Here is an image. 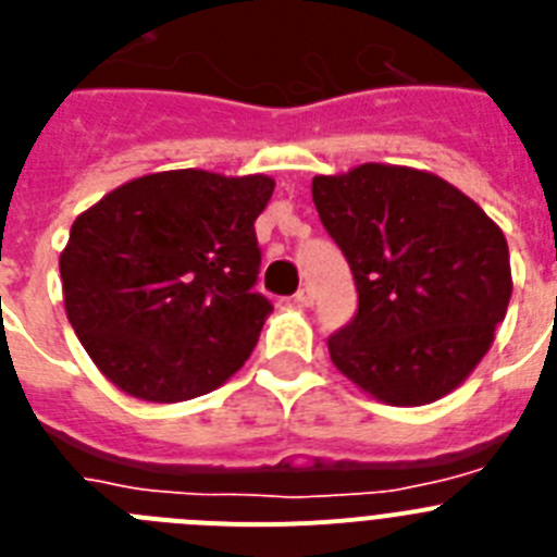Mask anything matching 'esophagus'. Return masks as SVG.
<instances>
[{
	"instance_id": "obj_1",
	"label": "esophagus",
	"mask_w": 557,
	"mask_h": 557,
	"mask_svg": "<svg viewBox=\"0 0 557 557\" xmlns=\"http://www.w3.org/2000/svg\"><path fill=\"white\" fill-rule=\"evenodd\" d=\"M295 304H298V307H312V304H314L312 289H309V287L298 289V293H295Z\"/></svg>"
}]
</instances>
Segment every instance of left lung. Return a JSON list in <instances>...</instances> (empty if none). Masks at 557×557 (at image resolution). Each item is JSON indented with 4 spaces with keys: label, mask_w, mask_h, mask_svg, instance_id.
I'll return each mask as SVG.
<instances>
[{
    "label": "left lung",
    "mask_w": 557,
    "mask_h": 557,
    "mask_svg": "<svg viewBox=\"0 0 557 557\" xmlns=\"http://www.w3.org/2000/svg\"><path fill=\"white\" fill-rule=\"evenodd\" d=\"M312 200L339 245L359 309L329 337L359 391L421 407L460 387L508 312V239L449 181L396 164L314 175Z\"/></svg>",
    "instance_id": "obj_1"
}]
</instances>
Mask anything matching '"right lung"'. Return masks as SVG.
<instances>
[{"label":"right lung","instance_id":"add662e5","mask_svg":"<svg viewBox=\"0 0 557 557\" xmlns=\"http://www.w3.org/2000/svg\"><path fill=\"white\" fill-rule=\"evenodd\" d=\"M275 181L150 172L72 223L61 253L66 318L122 393L175 405L245 366L268 314L256 218Z\"/></svg>","mask_w":557,"mask_h":557}]
</instances>
